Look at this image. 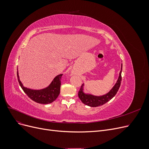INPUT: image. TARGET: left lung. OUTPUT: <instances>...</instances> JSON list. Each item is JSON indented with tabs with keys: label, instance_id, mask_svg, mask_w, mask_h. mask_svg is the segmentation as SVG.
<instances>
[{
	"label": "left lung",
	"instance_id": "1",
	"mask_svg": "<svg viewBox=\"0 0 149 149\" xmlns=\"http://www.w3.org/2000/svg\"><path fill=\"white\" fill-rule=\"evenodd\" d=\"M122 70H123V64H121V68L120 71L119 73V78L118 81H117L116 83L113 86L110 91L108 92L107 94H104L102 96H94L91 94H86L84 92V83L82 84L78 92V97L82 101V102L84 104L87 105L90 107H97L103 105L104 104L106 103L109 101H110L111 99L114 97V96L118 93L119 87L120 86L121 83V73Z\"/></svg>",
	"mask_w": 149,
	"mask_h": 149
}]
</instances>
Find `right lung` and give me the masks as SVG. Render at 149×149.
<instances>
[{"label":"right lung","mask_w":149,"mask_h":149,"mask_svg":"<svg viewBox=\"0 0 149 149\" xmlns=\"http://www.w3.org/2000/svg\"><path fill=\"white\" fill-rule=\"evenodd\" d=\"M62 75V74L57 75L48 87L42 89L36 90L24 86L23 84L20 81L19 72L17 71L18 81H19L20 86L24 93L31 100L37 103L43 104H47L53 102L59 96L60 93L61 79Z\"/></svg>","instance_id":"1"}]
</instances>
